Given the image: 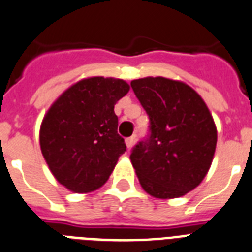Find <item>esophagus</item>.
<instances>
[{
	"mask_svg": "<svg viewBox=\"0 0 252 252\" xmlns=\"http://www.w3.org/2000/svg\"><path fill=\"white\" fill-rule=\"evenodd\" d=\"M135 143V136H130V138L126 139V145H127V148L131 149V147L134 145Z\"/></svg>",
	"mask_w": 252,
	"mask_h": 252,
	"instance_id": "34e87169",
	"label": "esophagus"
}]
</instances>
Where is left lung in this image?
<instances>
[{
    "label": "left lung",
    "mask_w": 252,
    "mask_h": 252,
    "mask_svg": "<svg viewBox=\"0 0 252 252\" xmlns=\"http://www.w3.org/2000/svg\"><path fill=\"white\" fill-rule=\"evenodd\" d=\"M149 117V134L130 159L140 186L156 198L190 192L209 171L216 148V127L209 108L188 85L163 77L131 81Z\"/></svg>",
    "instance_id": "1"
}]
</instances>
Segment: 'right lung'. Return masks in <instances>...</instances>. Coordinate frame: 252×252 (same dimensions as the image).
Returning <instances> with one entry per match:
<instances>
[{
    "instance_id": "right-lung-1",
    "label": "right lung",
    "mask_w": 252,
    "mask_h": 252,
    "mask_svg": "<svg viewBox=\"0 0 252 252\" xmlns=\"http://www.w3.org/2000/svg\"><path fill=\"white\" fill-rule=\"evenodd\" d=\"M128 90L122 80L86 78L64 91L43 118L42 155L56 180L72 192L100 188L126 152L114 105Z\"/></svg>"
}]
</instances>
